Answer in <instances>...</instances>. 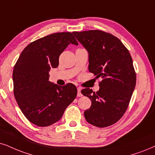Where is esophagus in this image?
<instances>
[{
  "label": "esophagus",
  "mask_w": 155,
  "mask_h": 155,
  "mask_svg": "<svg viewBox=\"0 0 155 155\" xmlns=\"http://www.w3.org/2000/svg\"><path fill=\"white\" fill-rule=\"evenodd\" d=\"M81 89L80 87H79L77 89V97H81L82 96V94H81Z\"/></svg>",
  "instance_id": "obj_1"
}]
</instances>
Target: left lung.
<instances>
[{
	"instance_id": "left-lung-1",
	"label": "left lung",
	"mask_w": 155,
	"mask_h": 155,
	"mask_svg": "<svg viewBox=\"0 0 155 155\" xmlns=\"http://www.w3.org/2000/svg\"><path fill=\"white\" fill-rule=\"evenodd\" d=\"M73 34L89 52V71L102 79L98 91L81 90L91 101L84 117L95 127L111 126L127 111L136 85L132 56L121 41L109 33L90 30Z\"/></svg>"
}]
</instances>
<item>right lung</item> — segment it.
Listing matches in <instances>:
<instances>
[{
  "instance_id": "add662e5",
  "label": "right lung",
  "mask_w": 155,
  "mask_h": 155,
  "mask_svg": "<svg viewBox=\"0 0 155 155\" xmlns=\"http://www.w3.org/2000/svg\"><path fill=\"white\" fill-rule=\"evenodd\" d=\"M78 45L72 33H55L29 44L13 71V94L19 108L32 124L48 127L58 121L74 100L77 89L48 81L51 68L58 66L59 56L68 44Z\"/></svg>"
}]
</instances>
